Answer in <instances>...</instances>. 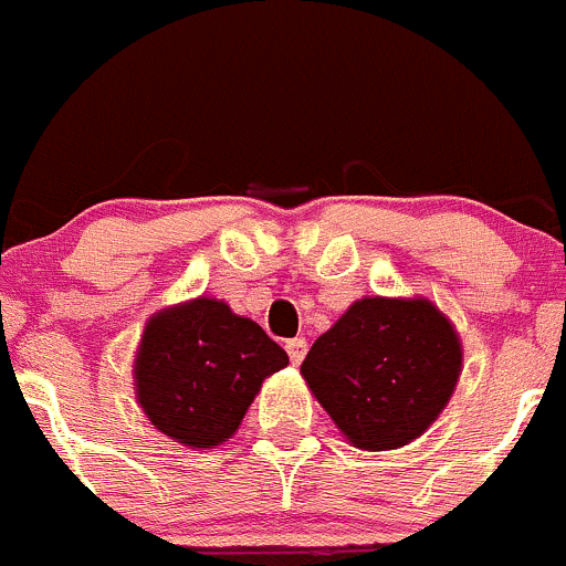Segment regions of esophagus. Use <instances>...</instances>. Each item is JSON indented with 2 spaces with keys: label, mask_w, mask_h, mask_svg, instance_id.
Segmentation results:
<instances>
[{
  "label": "esophagus",
  "mask_w": 566,
  "mask_h": 566,
  "mask_svg": "<svg viewBox=\"0 0 566 566\" xmlns=\"http://www.w3.org/2000/svg\"><path fill=\"white\" fill-rule=\"evenodd\" d=\"M285 352H289L291 363H294V366H300L302 357H305V352H307V340L305 338H289L285 340Z\"/></svg>",
  "instance_id": "1"
}]
</instances>
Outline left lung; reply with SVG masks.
Here are the masks:
<instances>
[{"instance_id":"8db88e82","label":"left lung","mask_w":566,"mask_h":566,"mask_svg":"<svg viewBox=\"0 0 566 566\" xmlns=\"http://www.w3.org/2000/svg\"><path fill=\"white\" fill-rule=\"evenodd\" d=\"M462 346L429 300H357L302 360L307 388L366 451L416 440L449 405Z\"/></svg>"}]
</instances>
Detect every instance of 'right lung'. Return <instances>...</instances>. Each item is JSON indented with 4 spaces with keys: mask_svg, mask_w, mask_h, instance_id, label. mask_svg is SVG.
I'll return each mask as SVG.
<instances>
[{
    "mask_svg": "<svg viewBox=\"0 0 566 566\" xmlns=\"http://www.w3.org/2000/svg\"><path fill=\"white\" fill-rule=\"evenodd\" d=\"M289 355L226 302L200 300L156 313L137 352V399L176 443L211 449L231 438L270 374Z\"/></svg>",
    "mask_w": 566,
    "mask_h": 566,
    "instance_id": "1",
    "label": "right lung"
}]
</instances>
